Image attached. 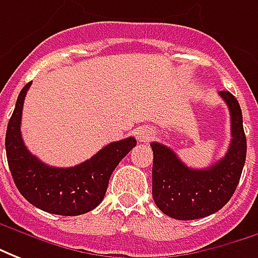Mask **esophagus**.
<instances>
[{"label": "esophagus", "mask_w": 258, "mask_h": 258, "mask_svg": "<svg viewBox=\"0 0 258 258\" xmlns=\"http://www.w3.org/2000/svg\"><path fill=\"white\" fill-rule=\"evenodd\" d=\"M154 136V131L151 127H149V126H142V127H139L138 132H136V139L140 143H147L150 140H153Z\"/></svg>", "instance_id": "1"}]
</instances>
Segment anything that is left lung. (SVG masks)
<instances>
[{
	"label": "left lung",
	"instance_id": "obj_1",
	"mask_svg": "<svg viewBox=\"0 0 258 258\" xmlns=\"http://www.w3.org/2000/svg\"><path fill=\"white\" fill-rule=\"evenodd\" d=\"M231 114L232 140L225 157L214 165L195 169L184 165L172 150L161 143L153 149V199L162 213L175 220L203 218L229 202L246 161V135L242 109L233 94L220 91Z\"/></svg>",
	"mask_w": 258,
	"mask_h": 258
}]
</instances>
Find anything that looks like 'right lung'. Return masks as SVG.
<instances>
[{
	"mask_svg": "<svg viewBox=\"0 0 258 258\" xmlns=\"http://www.w3.org/2000/svg\"><path fill=\"white\" fill-rule=\"evenodd\" d=\"M30 86L32 82L19 93L5 136L9 171L16 187L30 204L47 213L67 217L89 213L103 202L111 175L136 146V139L107 144L90 160L75 167H50L33 155L22 139V109Z\"/></svg>",
	"mask_w": 258,
	"mask_h": 258,
	"instance_id": "right-lung-1",
	"label": "right lung"
}]
</instances>
